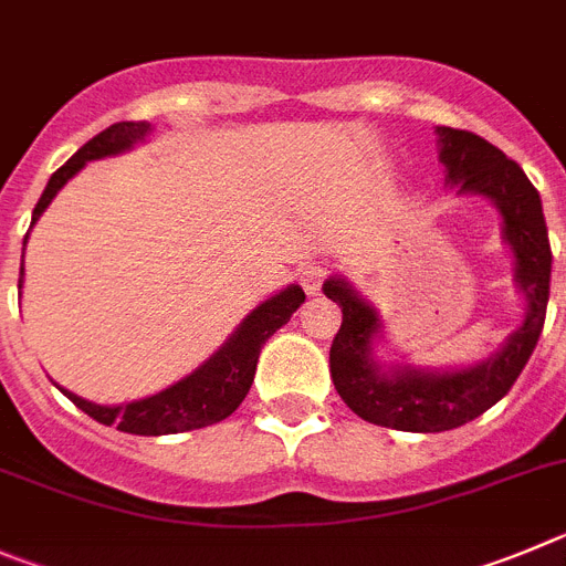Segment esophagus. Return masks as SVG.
<instances>
[{
	"label": "esophagus",
	"instance_id": "obj_1",
	"mask_svg": "<svg viewBox=\"0 0 566 566\" xmlns=\"http://www.w3.org/2000/svg\"><path fill=\"white\" fill-rule=\"evenodd\" d=\"M325 277H328V266H323V263H308V266H303V272H300V283H303V289L308 294L323 292Z\"/></svg>",
	"mask_w": 566,
	"mask_h": 566
}]
</instances>
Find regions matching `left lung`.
I'll use <instances>...</instances> for the list:
<instances>
[{"mask_svg": "<svg viewBox=\"0 0 566 566\" xmlns=\"http://www.w3.org/2000/svg\"><path fill=\"white\" fill-rule=\"evenodd\" d=\"M440 163L460 193H483L505 221V241L516 255V280L527 294V319L500 354L483 365L454 373H381L370 359L378 319L342 280H328L325 294L342 308V325L331 345V378L342 401L376 427L401 432H446L474 421L494 407L525 370L542 336L551 300V238L542 199L520 165L489 139L463 128H438Z\"/></svg>", "mask_w": 566, "mask_h": 566, "instance_id": "8db88e82", "label": "left lung"}]
</instances>
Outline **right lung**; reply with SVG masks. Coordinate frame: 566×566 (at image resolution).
Segmentation results:
<instances>
[{"instance_id":"1","label":"right lung","mask_w":566,"mask_h":566,"mask_svg":"<svg viewBox=\"0 0 566 566\" xmlns=\"http://www.w3.org/2000/svg\"><path fill=\"white\" fill-rule=\"evenodd\" d=\"M145 134H148V126H145V123H114L106 132L92 137L70 163L61 165V168L50 176L44 193H41L39 205H35L33 210V224L39 221L41 212L46 210V205L53 201V196L64 188L66 179H72L90 159L112 157V154L126 151L134 143H139ZM28 235H24V243H28ZM19 289H22V280H19ZM303 303V289L289 286L286 292H280L277 297L258 305V308L243 319L241 328L232 334V339L227 342L207 365H201L199 370L190 373L188 378H181L179 385L168 387V390L157 392V396L151 398L126 403V407H101V403L83 401V398L72 396V392L66 390L64 396L70 398L77 409H83V412L90 415V418H95L97 423H106V427L114 423L120 432L128 434H176L219 423L224 421V418H230V415L241 407L243 398H247L249 387L255 381V367L258 356H261V347L266 345V339L274 331L283 328V325L292 319V314Z\"/></svg>"}]
</instances>
